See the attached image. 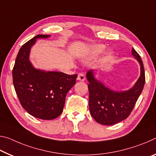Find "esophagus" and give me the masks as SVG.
<instances>
[{"label": "esophagus", "instance_id": "obj_1", "mask_svg": "<svg viewBox=\"0 0 156 156\" xmlns=\"http://www.w3.org/2000/svg\"><path fill=\"white\" fill-rule=\"evenodd\" d=\"M85 76H84V74L83 73H79L78 75V77H77V80L79 81H84L85 80Z\"/></svg>", "mask_w": 156, "mask_h": 156}]
</instances>
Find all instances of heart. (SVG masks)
Listing matches in <instances>:
<instances>
[{"label": "heart", "instance_id": "heart-1", "mask_svg": "<svg viewBox=\"0 0 156 156\" xmlns=\"http://www.w3.org/2000/svg\"><path fill=\"white\" fill-rule=\"evenodd\" d=\"M104 49H105V46L103 45H94V46H91L90 48L87 49V51H86L85 53H84V55H83V60H89L94 58H95V57L97 56L98 54L102 53V52L104 51ZM112 56H113L112 52L108 51V53H106L104 58H103V60L104 61L109 60L112 58Z\"/></svg>", "mask_w": 156, "mask_h": 156}]
</instances>
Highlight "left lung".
I'll return each instance as SVG.
<instances>
[{"instance_id": "8db88e82", "label": "left lung", "mask_w": 156, "mask_h": 156, "mask_svg": "<svg viewBox=\"0 0 156 156\" xmlns=\"http://www.w3.org/2000/svg\"><path fill=\"white\" fill-rule=\"evenodd\" d=\"M132 54L140 65V76L133 87L126 91H116L103 85L94 76V71H87L89 108L96 122L110 126L126 119L134 108L145 83V73L142 59L134 48Z\"/></svg>"}]
</instances>
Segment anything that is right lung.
Returning a JSON list of instances; mask_svg holds the SVG:
<instances>
[{
    "mask_svg": "<svg viewBox=\"0 0 156 156\" xmlns=\"http://www.w3.org/2000/svg\"><path fill=\"white\" fill-rule=\"evenodd\" d=\"M49 37L38 34L24 44L12 70L14 87L22 107L30 115L44 120L54 119L61 115L66 96L77 78V74L46 71L32 65L29 59L32 46L37 39Z\"/></svg>",
    "mask_w": 156,
    "mask_h": 156,
    "instance_id": "add662e5",
    "label": "right lung"
}]
</instances>
